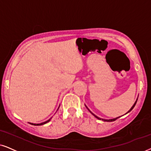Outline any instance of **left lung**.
I'll return each instance as SVG.
<instances>
[{
    "label": "left lung",
    "mask_w": 151,
    "mask_h": 151,
    "mask_svg": "<svg viewBox=\"0 0 151 151\" xmlns=\"http://www.w3.org/2000/svg\"><path fill=\"white\" fill-rule=\"evenodd\" d=\"M137 100H138V98H137V100H136V101H135V102L134 103V104H133V106H132V107H131V109H129V110L128 111H127V113H126V114H127V113H129V112H130V111H131L133 109V108H134V107L135 104H136V103H137ZM85 106H86V108L88 109V111H90V112H91V114H93V116H94L95 118H98V119H99V120H102V121H106V122H111V121H116V119H117V118H120V117H121V116H119V117H117V118H112V119H103V118H99V117H98V116H95L94 114H93V113H92V112H91V111H90V110H89V109L87 107V106H86V104H85Z\"/></svg>",
    "instance_id": "1"
}]
</instances>
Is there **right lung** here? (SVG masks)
Masks as SVG:
<instances>
[{
    "label": "right lung",
    "mask_w": 151,
    "mask_h": 151,
    "mask_svg": "<svg viewBox=\"0 0 151 151\" xmlns=\"http://www.w3.org/2000/svg\"><path fill=\"white\" fill-rule=\"evenodd\" d=\"M58 109H59V107L58 108V109H57V110H58ZM51 118H50V119H49L48 121H45V122H43V123H30L32 124V125H44V124H46V123H49V122L51 121Z\"/></svg>",
    "instance_id": "1"
}]
</instances>
